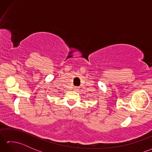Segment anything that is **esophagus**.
<instances>
[{
    "label": "esophagus",
    "mask_w": 152,
    "mask_h": 152,
    "mask_svg": "<svg viewBox=\"0 0 152 152\" xmlns=\"http://www.w3.org/2000/svg\"><path fill=\"white\" fill-rule=\"evenodd\" d=\"M78 89H79V87H78V86L74 87V91H78Z\"/></svg>",
    "instance_id": "esophagus-1"
}]
</instances>
